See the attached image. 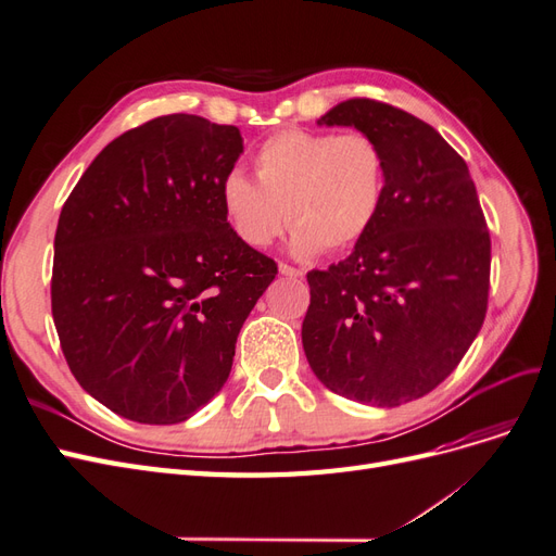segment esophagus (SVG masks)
<instances>
[{"instance_id": "obj_1", "label": "esophagus", "mask_w": 556, "mask_h": 556, "mask_svg": "<svg viewBox=\"0 0 556 556\" xmlns=\"http://www.w3.org/2000/svg\"><path fill=\"white\" fill-rule=\"evenodd\" d=\"M278 271L282 276H288V278H304V271H301V268L290 266V264H278Z\"/></svg>"}]
</instances>
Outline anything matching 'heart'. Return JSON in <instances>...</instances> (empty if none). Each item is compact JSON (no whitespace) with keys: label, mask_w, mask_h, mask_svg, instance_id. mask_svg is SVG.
<instances>
[{"label":"heart","mask_w":556,"mask_h":556,"mask_svg":"<svg viewBox=\"0 0 556 556\" xmlns=\"http://www.w3.org/2000/svg\"><path fill=\"white\" fill-rule=\"evenodd\" d=\"M257 180L231 169L220 182L229 227L250 248L271 245L292 225L296 257L359 243L378 220L387 162L380 143L362 131L282 129L255 153Z\"/></svg>","instance_id":"heart-1"}]
</instances>
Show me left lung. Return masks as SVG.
I'll return each instance as SVG.
<instances>
[{"instance_id":"obj_1","label":"left lung","mask_w":556,"mask_h":556,"mask_svg":"<svg viewBox=\"0 0 556 556\" xmlns=\"http://www.w3.org/2000/svg\"><path fill=\"white\" fill-rule=\"evenodd\" d=\"M317 125L374 137L387 162L378 220L350 257L311 271L301 343L317 380L394 408L429 394L484 323L492 243L466 162L419 117L348 99Z\"/></svg>"}]
</instances>
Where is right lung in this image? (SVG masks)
<instances>
[{
  "instance_id": "1",
  "label": "right lung",
  "mask_w": 556,
  "mask_h": 556,
  "mask_svg": "<svg viewBox=\"0 0 556 556\" xmlns=\"http://www.w3.org/2000/svg\"><path fill=\"white\" fill-rule=\"evenodd\" d=\"M241 153L237 127L162 115L111 141L62 206L60 345L83 390L131 422H185L223 390L278 274L223 213L220 182Z\"/></svg>"
}]
</instances>
